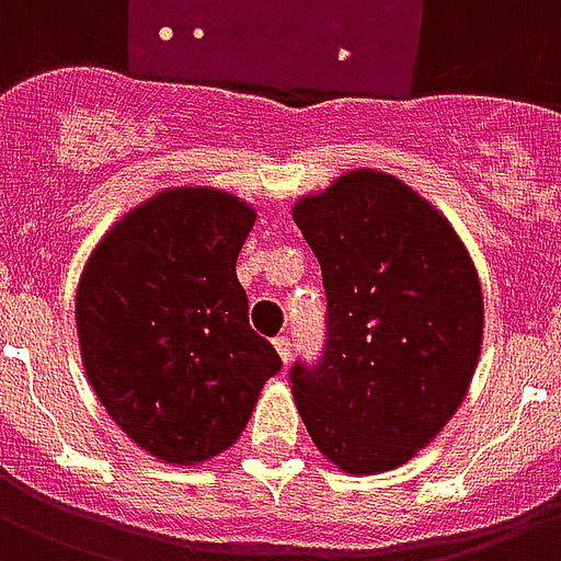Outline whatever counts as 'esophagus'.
Masks as SVG:
<instances>
[{
    "label": "esophagus",
    "instance_id": "esophagus-1",
    "mask_svg": "<svg viewBox=\"0 0 561 561\" xmlns=\"http://www.w3.org/2000/svg\"><path fill=\"white\" fill-rule=\"evenodd\" d=\"M275 351H277V356H280V362H289V358H293V342H289V339H286V335H277L275 342Z\"/></svg>",
    "mask_w": 561,
    "mask_h": 561
}]
</instances>
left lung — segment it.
<instances>
[{
	"instance_id": "left-lung-1",
	"label": "left lung",
	"mask_w": 561,
	"mask_h": 561,
	"mask_svg": "<svg viewBox=\"0 0 561 561\" xmlns=\"http://www.w3.org/2000/svg\"><path fill=\"white\" fill-rule=\"evenodd\" d=\"M293 219L327 293L324 356L293 367L298 414L342 472L397 469L455 416L481 358L472 257L440 210L382 170L301 196Z\"/></svg>"
}]
</instances>
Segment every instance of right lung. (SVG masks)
I'll use <instances>...</instances> for the list:
<instances>
[{
    "label": "right lung",
    "instance_id": "1",
    "mask_svg": "<svg viewBox=\"0 0 561 561\" xmlns=\"http://www.w3.org/2000/svg\"><path fill=\"white\" fill-rule=\"evenodd\" d=\"M257 210L205 185L164 187L101 237L75 298L92 391L161 463L196 466L234 446L280 370L249 327L237 254Z\"/></svg>",
    "mask_w": 561,
    "mask_h": 561
}]
</instances>
